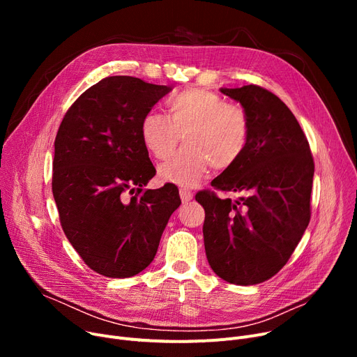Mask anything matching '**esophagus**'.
<instances>
[{"instance_id": "34e87169", "label": "esophagus", "mask_w": 357, "mask_h": 357, "mask_svg": "<svg viewBox=\"0 0 357 357\" xmlns=\"http://www.w3.org/2000/svg\"><path fill=\"white\" fill-rule=\"evenodd\" d=\"M179 195H181L182 202H188V201H191L192 197H194V194H192L191 191L186 190V188H181V190H179Z\"/></svg>"}]
</instances>
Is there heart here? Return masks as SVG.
<instances>
[{"instance_id":"obj_1","label":"heart","mask_w":357,"mask_h":357,"mask_svg":"<svg viewBox=\"0 0 357 357\" xmlns=\"http://www.w3.org/2000/svg\"><path fill=\"white\" fill-rule=\"evenodd\" d=\"M167 107L169 117L149 111L140 124L143 144L156 159L171 156L185 136V147L159 166L162 181L197 186L213 165L227 169L246 150L250 120L243 107L199 88L179 93Z\"/></svg>"}]
</instances>
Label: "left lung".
Masks as SVG:
<instances>
[{
  "label": "left lung",
  "mask_w": 357,
  "mask_h": 357,
  "mask_svg": "<svg viewBox=\"0 0 357 357\" xmlns=\"http://www.w3.org/2000/svg\"><path fill=\"white\" fill-rule=\"evenodd\" d=\"M220 91L246 109L250 136L240 159L211 182L243 195H195L205 210V255L221 279L255 285L285 266L308 227L314 160L301 126L275 93L257 85Z\"/></svg>",
  "instance_id": "8db88e82"
}]
</instances>
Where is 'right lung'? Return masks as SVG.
I'll return each instance as SVG.
<instances>
[{"mask_svg": "<svg viewBox=\"0 0 357 357\" xmlns=\"http://www.w3.org/2000/svg\"><path fill=\"white\" fill-rule=\"evenodd\" d=\"M171 91L133 77L104 78L70 105L56 135L52 191L62 229L102 276L130 278L152 264L181 205L171 186L143 191L156 169L140 124Z\"/></svg>", "mask_w": 357, "mask_h": 357, "instance_id": "add662e5", "label": "right lung"}]
</instances>
